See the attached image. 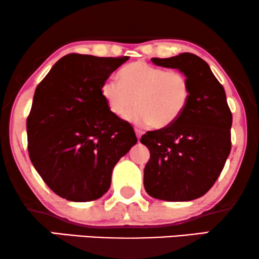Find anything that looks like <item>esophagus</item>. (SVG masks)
<instances>
[{"mask_svg": "<svg viewBox=\"0 0 259 259\" xmlns=\"http://www.w3.org/2000/svg\"><path fill=\"white\" fill-rule=\"evenodd\" d=\"M134 131H136V134H137L138 141H140V139H141V136H143V131H140V130H138V128H136Z\"/></svg>", "mask_w": 259, "mask_h": 259, "instance_id": "obj_1", "label": "esophagus"}]
</instances>
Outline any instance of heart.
<instances>
[{
    "mask_svg": "<svg viewBox=\"0 0 259 259\" xmlns=\"http://www.w3.org/2000/svg\"><path fill=\"white\" fill-rule=\"evenodd\" d=\"M119 82L107 80L101 95L112 114L123 118L136 104L138 107L127 116L137 125L155 128L171 126L185 111L191 98L189 77L180 70H166L145 61L130 63L118 73Z\"/></svg>",
    "mask_w": 259,
    "mask_h": 259,
    "instance_id": "1",
    "label": "heart"
}]
</instances>
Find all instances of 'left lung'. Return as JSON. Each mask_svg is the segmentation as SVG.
<instances>
[{"mask_svg": "<svg viewBox=\"0 0 259 259\" xmlns=\"http://www.w3.org/2000/svg\"><path fill=\"white\" fill-rule=\"evenodd\" d=\"M152 62L185 74L191 98L175 123L141 137L151 153L145 190L161 200L197 199L213 186L231 151L232 114L225 91L207 63L191 53Z\"/></svg>", "mask_w": 259, "mask_h": 259, "instance_id": "1", "label": "left lung"}]
</instances>
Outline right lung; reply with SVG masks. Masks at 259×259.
<instances>
[{
	"mask_svg": "<svg viewBox=\"0 0 259 259\" xmlns=\"http://www.w3.org/2000/svg\"><path fill=\"white\" fill-rule=\"evenodd\" d=\"M127 60L68 54L35 90L27 119L29 158L67 200L104 196L115 164L137 144L133 127L112 114L101 95L102 83Z\"/></svg>",
	"mask_w": 259,
	"mask_h": 259,
	"instance_id": "obj_1",
	"label": "right lung"
}]
</instances>
